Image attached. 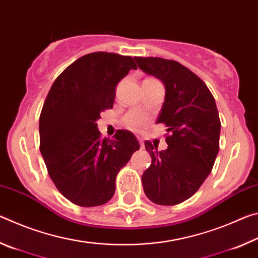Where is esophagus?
<instances>
[{"label":"esophagus","instance_id":"34e87169","mask_svg":"<svg viewBox=\"0 0 258 258\" xmlns=\"http://www.w3.org/2000/svg\"><path fill=\"white\" fill-rule=\"evenodd\" d=\"M138 140H139V143H140V146H141V148L145 147V142H143V139L138 137Z\"/></svg>","mask_w":258,"mask_h":258}]
</instances>
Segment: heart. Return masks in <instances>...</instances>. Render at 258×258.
<instances>
[{"label": "heart", "mask_w": 258, "mask_h": 258, "mask_svg": "<svg viewBox=\"0 0 258 258\" xmlns=\"http://www.w3.org/2000/svg\"><path fill=\"white\" fill-rule=\"evenodd\" d=\"M124 124L132 131H141L149 124V117L137 111H131L124 117Z\"/></svg>", "instance_id": "heart-1"}]
</instances>
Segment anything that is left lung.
Instances as JSON below:
<instances>
[{
    "label": "left lung",
    "instance_id": "obj_1",
    "mask_svg": "<svg viewBox=\"0 0 258 258\" xmlns=\"http://www.w3.org/2000/svg\"><path fill=\"white\" fill-rule=\"evenodd\" d=\"M143 72L164 83L157 124L167 127L166 150L146 141L150 167L142 175L152 203L174 206L192 197L212 172L220 150L221 121L215 99L200 77L175 60L135 56Z\"/></svg>",
    "mask_w": 258,
    "mask_h": 258
}]
</instances>
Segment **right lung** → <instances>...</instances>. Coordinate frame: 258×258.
<instances>
[{
	"instance_id": "add662e5",
	"label": "right lung",
	"mask_w": 258,
	"mask_h": 258,
	"mask_svg": "<svg viewBox=\"0 0 258 258\" xmlns=\"http://www.w3.org/2000/svg\"><path fill=\"white\" fill-rule=\"evenodd\" d=\"M131 69L132 56L93 52L81 56L56 77L40 116V150L56 189L82 207L106 204L116 176L140 149L137 138L119 130L102 139L95 123L113 107L116 85Z\"/></svg>"
}]
</instances>
